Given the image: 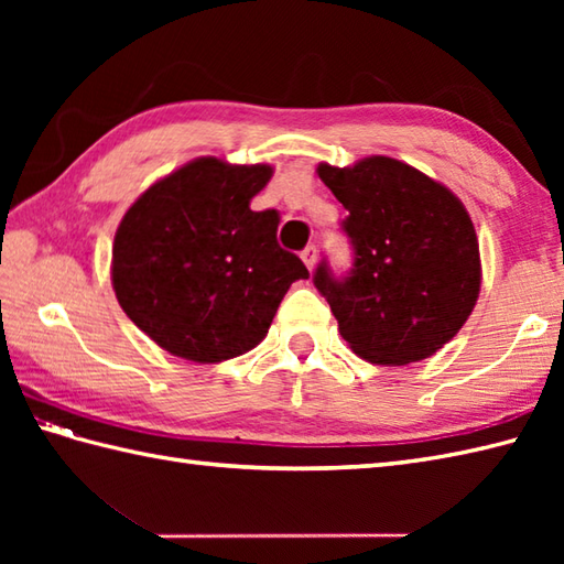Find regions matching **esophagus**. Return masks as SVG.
<instances>
[{
    "instance_id": "esophagus-1",
    "label": "esophagus",
    "mask_w": 564,
    "mask_h": 564,
    "mask_svg": "<svg viewBox=\"0 0 564 564\" xmlns=\"http://www.w3.org/2000/svg\"><path fill=\"white\" fill-rule=\"evenodd\" d=\"M301 259L305 261V267L313 271L315 263H317V247L315 245H307L303 251H301Z\"/></svg>"
}]
</instances>
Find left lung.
I'll list each match as a JSON object with an SVG mask.
<instances>
[{
	"label": "left lung",
	"mask_w": 564,
	"mask_h": 564,
	"mask_svg": "<svg viewBox=\"0 0 564 564\" xmlns=\"http://www.w3.org/2000/svg\"><path fill=\"white\" fill-rule=\"evenodd\" d=\"M317 174L349 215L341 232L351 269L322 259L313 273L341 337L378 366L436 354L470 317L480 295V245L470 215L446 186L390 158Z\"/></svg>",
	"instance_id": "left-lung-1"
}]
</instances>
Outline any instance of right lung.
Listing matches in <instances>:
<instances>
[{
  "label": "right lung",
  "instance_id": "1",
  "mask_svg": "<svg viewBox=\"0 0 564 564\" xmlns=\"http://www.w3.org/2000/svg\"><path fill=\"white\" fill-rule=\"evenodd\" d=\"M269 164L200 158L150 186L113 239L123 313L164 351L196 364L247 354L267 337L291 283L307 269L285 251L279 210H251Z\"/></svg>",
  "mask_w": 564,
  "mask_h": 564
}]
</instances>
